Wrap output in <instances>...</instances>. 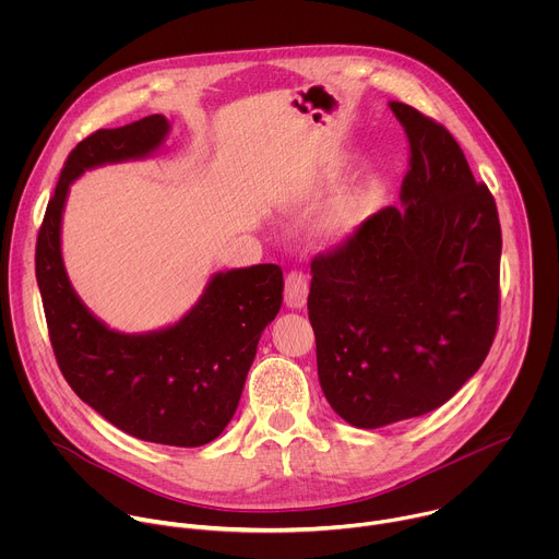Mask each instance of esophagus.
Returning a JSON list of instances; mask_svg holds the SVG:
<instances>
[{
  "mask_svg": "<svg viewBox=\"0 0 559 559\" xmlns=\"http://www.w3.org/2000/svg\"><path fill=\"white\" fill-rule=\"evenodd\" d=\"M307 294H309V285L305 274L300 272H289L285 278V302L292 309H300L307 302Z\"/></svg>",
  "mask_w": 559,
  "mask_h": 559,
  "instance_id": "1",
  "label": "esophagus"
}]
</instances>
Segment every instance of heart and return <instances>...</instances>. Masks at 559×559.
<instances>
[{"instance_id": "heart-1", "label": "heart", "mask_w": 559, "mask_h": 559, "mask_svg": "<svg viewBox=\"0 0 559 559\" xmlns=\"http://www.w3.org/2000/svg\"><path fill=\"white\" fill-rule=\"evenodd\" d=\"M358 221V210L354 205H343L336 212L330 214V218L323 223V234L325 236H336L354 227Z\"/></svg>"}]
</instances>
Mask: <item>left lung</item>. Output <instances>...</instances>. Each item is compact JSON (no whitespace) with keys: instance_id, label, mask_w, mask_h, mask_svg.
Segmentation results:
<instances>
[{"instance_id":"1","label":"left lung","mask_w":559,"mask_h":559,"mask_svg":"<svg viewBox=\"0 0 559 559\" xmlns=\"http://www.w3.org/2000/svg\"><path fill=\"white\" fill-rule=\"evenodd\" d=\"M409 141L401 205L311 261L307 298L318 380L358 429L425 416L485 362L498 328L502 231L457 141L389 102Z\"/></svg>"}]
</instances>
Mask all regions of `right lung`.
Segmentation results:
<instances>
[{
  "label": "right lung",
  "mask_w": 559,
  "mask_h": 559,
  "mask_svg": "<svg viewBox=\"0 0 559 559\" xmlns=\"http://www.w3.org/2000/svg\"><path fill=\"white\" fill-rule=\"evenodd\" d=\"M168 132L164 115H150L97 130L68 154L37 236L35 274L55 358L72 391L139 440L201 447L223 433L241 401L261 334L283 302L281 267L216 272L175 325L123 334L76 296L61 257L70 186L86 170L152 156Z\"/></svg>",
  "instance_id": "obj_1"
}]
</instances>
